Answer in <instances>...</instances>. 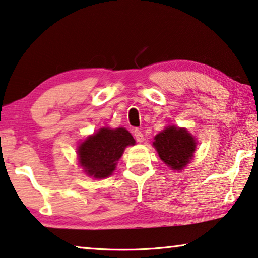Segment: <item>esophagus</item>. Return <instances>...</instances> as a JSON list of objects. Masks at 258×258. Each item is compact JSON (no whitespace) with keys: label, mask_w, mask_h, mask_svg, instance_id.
Here are the masks:
<instances>
[{"label":"esophagus","mask_w":258,"mask_h":258,"mask_svg":"<svg viewBox=\"0 0 258 258\" xmlns=\"http://www.w3.org/2000/svg\"><path fill=\"white\" fill-rule=\"evenodd\" d=\"M134 138L138 143H143L144 141V134L140 130H134Z\"/></svg>","instance_id":"obj_1"}]
</instances>
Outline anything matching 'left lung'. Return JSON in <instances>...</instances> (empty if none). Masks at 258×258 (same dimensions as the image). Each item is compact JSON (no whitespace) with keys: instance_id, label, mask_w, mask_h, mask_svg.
<instances>
[{"instance_id":"left-lung-1","label":"left lung","mask_w":258,"mask_h":258,"mask_svg":"<svg viewBox=\"0 0 258 258\" xmlns=\"http://www.w3.org/2000/svg\"><path fill=\"white\" fill-rule=\"evenodd\" d=\"M197 140L186 128L169 125L154 137L159 157L173 170L183 169L193 159Z\"/></svg>"}]
</instances>
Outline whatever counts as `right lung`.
<instances>
[{"label":"right lung","instance_id":"obj_1","mask_svg":"<svg viewBox=\"0 0 258 258\" xmlns=\"http://www.w3.org/2000/svg\"><path fill=\"white\" fill-rule=\"evenodd\" d=\"M136 144L124 127H103L78 146V160L89 176L104 179L114 172L125 148Z\"/></svg>","mask_w":258,"mask_h":258}]
</instances>
